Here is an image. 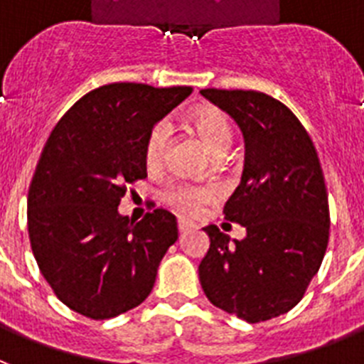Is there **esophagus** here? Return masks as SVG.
<instances>
[{
	"instance_id": "1",
	"label": "esophagus",
	"mask_w": 364,
	"mask_h": 364,
	"mask_svg": "<svg viewBox=\"0 0 364 364\" xmlns=\"http://www.w3.org/2000/svg\"><path fill=\"white\" fill-rule=\"evenodd\" d=\"M194 228V224L192 222H187V220H179L177 222V229H179V233H185V231H188V229Z\"/></svg>"
}]
</instances>
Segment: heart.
<instances>
[{
  "label": "heart",
  "instance_id": "obj_1",
  "mask_svg": "<svg viewBox=\"0 0 364 364\" xmlns=\"http://www.w3.org/2000/svg\"><path fill=\"white\" fill-rule=\"evenodd\" d=\"M192 124L196 127L198 135L203 139L207 148L218 157L224 155L233 142V129L229 124L228 116L218 109H203L196 112L192 118ZM168 140H170V124L166 120L159 122L149 131L148 140H146V163L149 166L161 164L166 151ZM218 198V188L201 187V185H192V183H173L164 192V200L185 215H196L201 207L209 201Z\"/></svg>",
  "mask_w": 364,
  "mask_h": 364
}]
</instances>
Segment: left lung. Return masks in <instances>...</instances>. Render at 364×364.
Masks as SVG:
<instances>
[{"instance_id": "1", "label": "left lung", "mask_w": 364, "mask_h": 364, "mask_svg": "<svg viewBox=\"0 0 364 364\" xmlns=\"http://www.w3.org/2000/svg\"><path fill=\"white\" fill-rule=\"evenodd\" d=\"M201 96L242 131L240 185L225 201V220L246 228L229 240L205 225L201 289L213 305L246 322L291 311L322 264L329 240L328 191L313 140L294 112L255 90L205 88Z\"/></svg>"}]
</instances>
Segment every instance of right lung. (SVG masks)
Masks as SVG:
<instances>
[{
    "instance_id": "add662e5",
    "label": "right lung",
    "mask_w": 364,
    "mask_h": 364,
    "mask_svg": "<svg viewBox=\"0 0 364 364\" xmlns=\"http://www.w3.org/2000/svg\"><path fill=\"white\" fill-rule=\"evenodd\" d=\"M191 87H100L55 125L27 194V225L42 276L64 305L92 320L133 309L154 289L177 240L172 213L140 222L118 213L125 185L144 179L146 140Z\"/></svg>"
}]
</instances>
